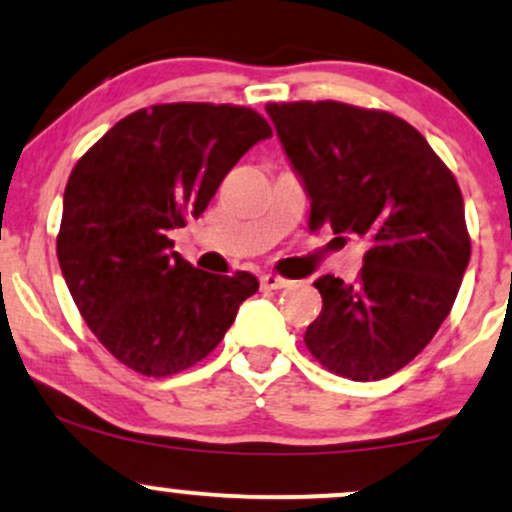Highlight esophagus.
<instances>
[{"label":"esophagus","mask_w":512,"mask_h":512,"mask_svg":"<svg viewBox=\"0 0 512 512\" xmlns=\"http://www.w3.org/2000/svg\"><path fill=\"white\" fill-rule=\"evenodd\" d=\"M260 284H262V289H267V291H279V289H286V286H291L293 281L284 279V276H279V274H264L260 279Z\"/></svg>","instance_id":"34e87169"}]
</instances>
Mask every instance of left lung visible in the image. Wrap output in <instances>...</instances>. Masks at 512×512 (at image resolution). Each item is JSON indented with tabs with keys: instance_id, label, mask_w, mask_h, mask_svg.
I'll return each instance as SVG.
<instances>
[{
	"instance_id": "obj_1",
	"label": "left lung",
	"mask_w": 512,
	"mask_h": 512,
	"mask_svg": "<svg viewBox=\"0 0 512 512\" xmlns=\"http://www.w3.org/2000/svg\"><path fill=\"white\" fill-rule=\"evenodd\" d=\"M310 197V228L330 223L368 243L354 284L315 281L322 313L305 346L342 378L404 368L443 325L469 264L460 185L402 117L337 101L267 103Z\"/></svg>"
}]
</instances>
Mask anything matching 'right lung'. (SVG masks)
<instances>
[{
  "label": "right lung",
  "instance_id": "right-lung-1",
  "mask_svg": "<svg viewBox=\"0 0 512 512\" xmlns=\"http://www.w3.org/2000/svg\"><path fill=\"white\" fill-rule=\"evenodd\" d=\"M267 137V120L243 105H151L74 166L57 260L86 325L127 368L166 378L195 366L260 289L248 272L192 267L168 231L199 219L228 170Z\"/></svg>",
  "mask_w": 512,
  "mask_h": 512
}]
</instances>
